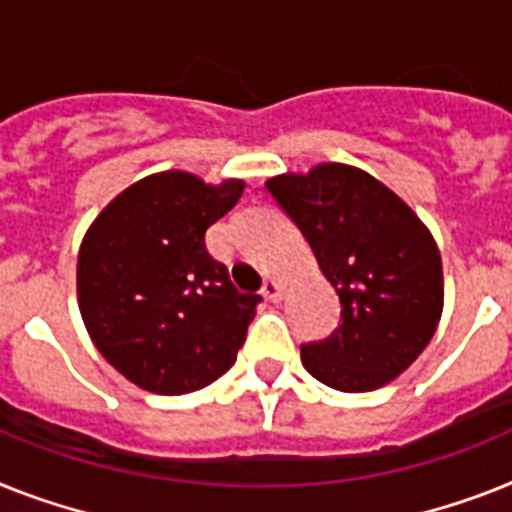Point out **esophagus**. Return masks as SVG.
<instances>
[{
	"mask_svg": "<svg viewBox=\"0 0 512 512\" xmlns=\"http://www.w3.org/2000/svg\"><path fill=\"white\" fill-rule=\"evenodd\" d=\"M261 295H264L266 301H280L282 298V285L274 277H269V280L264 282V287H261Z\"/></svg>",
	"mask_w": 512,
	"mask_h": 512,
	"instance_id": "esophagus-1",
	"label": "esophagus"
}]
</instances>
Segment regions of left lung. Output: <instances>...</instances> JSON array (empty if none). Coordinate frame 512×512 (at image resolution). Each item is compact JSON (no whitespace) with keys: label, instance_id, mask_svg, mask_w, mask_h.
<instances>
[{"label":"left lung","instance_id":"left-lung-1","mask_svg":"<svg viewBox=\"0 0 512 512\" xmlns=\"http://www.w3.org/2000/svg\"><path fill=\"white\" fill-rule=\"evenodd\" d=\"M266 190L303 232L340 298V327L301 345L308 374L340 392H369L400 377L442 316L432 232L387 185L348 164L277 175Z\"/></svg>","mask_w":512,"mask_h":512}]
</instances>
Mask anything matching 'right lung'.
Segmentation results:
<instances>
[{"mask_svg": "<svg viewBox=\"0 0 512 512\" xmlns=\"http://www.w3.org/2000/svg\"><path fill=\"white\" fill-rule=\"evenodd\" d=\"M243 188V180L206 185L190 172H159L122 190L88 227L80 314L101 356L141 390H201L238 358L261 295L232 285L206 251V230Z\"/></svg>", "mask_w": 512, "mask_h": 512, "instance_id": "1", "label": "right lung"}]
</instances>
